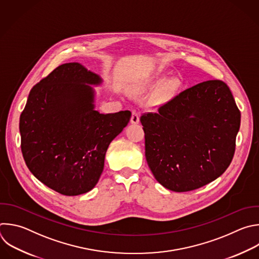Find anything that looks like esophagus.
<instances>
[{
  "label": "esophagus",
  "instance_id": "esophagus-1",
  "mask_svg": "<svg viewBox=\"0 0 259 259\" xmlns=\"http://www.w3.org/2000/svg\"><path fill=\"white\" fill-rule=\"evenodd\" d=\"M139 118L140 114L137 111H132V116H131V123L132 124H138L139 123Z\"/></svg>",
  "mask_w": 259,
  "mask_h": 259
}]
</instances>
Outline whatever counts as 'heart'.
Returning a JSON list of instances; mask_svg holds the SVG:
<instances>
[{
    "label": "heart",
    "instance_id": "obj_1",
    "mask_svg": "<svg viewBox=\"0 0 259 259\" xmlns=\"http://www.w3.org/2000/svg\"><path fill=\"white\" fill-rule=\"evenodd\" d=\"M178 90H179V82L176 79L165 82L162 85V88L160 89L157 96L158 104H166L170 102L176 97Z\"/></svg>",
    "mask_w": 259,
    "mask_h": 259
}]
</instances>
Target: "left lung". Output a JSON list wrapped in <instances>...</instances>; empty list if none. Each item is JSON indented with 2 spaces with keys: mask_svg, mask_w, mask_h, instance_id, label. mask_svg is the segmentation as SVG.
<instances>
[{
  "mask_svg": "<svg viewBox=\"0 0 259 259\" xmlns=\"http://www.w3.org/2000/svg\"><path fill=\"white\" fill-rule=\"evenodd\" d=\"M145 157L156 181L175 192L200 188L230 165L241 114L229 86L208 80L140 118Z\"/></svg>",
  "mask_w": 259,
  "mask_h": 259,
  "instance_id": "obj_1",
  "label": "left lung"
}]
</instances>
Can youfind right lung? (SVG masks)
Listing matches in <instances>:
<instances>
[{
  "label": "right lung",
  "mask_w": 259,
  "mask_h": 259,
  "mask_svg": "<svg viewBox=\"0 0 259 259\" xmlns=\"http://www.w3.org/2000/svg\"><path fill=\"white\" fill-rule=\"evenodd\" d=\"M102 83L99 74L79 63L63 64L33 86L20 116L27 167L63 195H80L97 185L110 143L130 121V111L95 109L92 85Z\"/></svg>",
  "instance_id": "right-lung-1"
}]
</instances>
